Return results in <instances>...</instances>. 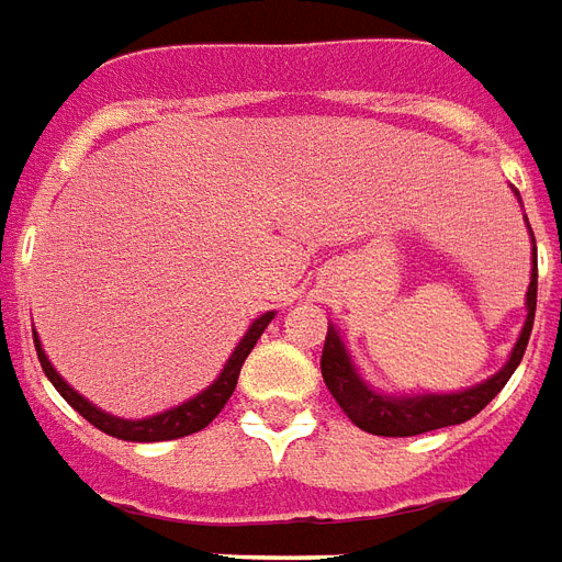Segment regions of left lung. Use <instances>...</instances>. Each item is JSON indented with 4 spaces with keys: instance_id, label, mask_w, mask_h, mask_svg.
Instances as JSON below:
<instances>
[{
    "instance_id": "left-lung-1",
    "label": "left lung",
    "mask_w": 562,
    "mask_h": 562,
    "mask_svg": "<svg viewBox=\"0 0 562 562\" xmlns=\"http://www.w3.org/2000/svg\"><path fill=\"white\" fill-rule=\"evenodd\" d=\"M536 315V240H533V277H530V289H527V322L525 330L518 336L513 348L509 363L503 366L501 372L488 378L485 384H476L464 393H440V396H417V398H390L378 396L375 390L360 381V375L351 366V357L345 355V345L330 327L327 339H324L322 351V375L327 390L334 393L339 408L348 414V419L360 426L363 431L372 435H384V438H411V435H423V431L443 429V426H459L464 419L476 417L497 393H501L506 381L513 378L515 366L525 357L527 339L533 330Z\"/></svg>"
}]
</instances>
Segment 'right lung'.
<instances>
[{"label":"right lung","mask_w":562,"mask_h":562,"mask_svg":"<svg viewBox=\"0 0 562 562\" xmlns=\"http://www.w3.org/2000/svg\"><path fill=\"white\" fill-rule=\"evenodd\" d=\"M270 318H273V313H265L261 318L252 322L247 336H244L238 348H235V355L228 357V363L223 366L220 378L214 381V384L207 386V390H202L196 398H190V402H184V405L169 408L164 411V414H157V417H148V419H119V417H110V414H103L101 408H94L91 402H86L77 390H70L68 381H61L59 372L49 366L47 355L41 351L37 336H35V351H37V360H41V369H44V375L53 381V386L59 390L61 398L68 402L70 408L89 419L94 429L106 431V435H112V438L136 440V443L176 440V438H184V435H193V431H202L211 419L217 417L220 411L226 408L228 396L235 393V384H238L240 366H244L247 355L252 351V345L259 342V336L265 334V327L270 324Z\"/></svg>","instance_id":"obj_1"}]
</instances>
